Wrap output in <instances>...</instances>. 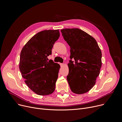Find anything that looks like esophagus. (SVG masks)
Here are the masks:
<instances>
[{"instance_id":"1","label":"esophagus","mask_w":122,"mask_h":122,"mask_svg":"<svg viewBox=\"0 0 122 122\" xmlns=\"http://www.w3.org/2000/svg\"><path fill=\"white\" fill-rule=\"evenodd\" d=\"M59 64H60V65L61 66H62L64 65V64H63V63H60Z\"/></svg>"}]
</instances>
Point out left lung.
Here are the masks:
<instances>
[{"label":"left lung","mask_w":122,"mask_h":122,"mask_svg":"<svg viewBox=\"0 0 122 122\" xmlns=\"http://www.w3.org/2000/svg\"><path fill=\"white\" fill-rule=\"evenodd\" d=\"M61 32L71 48V60L68 64L66 77L68 84L73 93H85L92 88L99 76L102 65L101 50L96 40L82 30L65 28Z\"/></svg>","instance_id":"obj_1"}]
</instances>
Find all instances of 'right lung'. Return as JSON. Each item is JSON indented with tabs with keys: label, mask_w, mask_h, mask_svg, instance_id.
<instances>
[{
	"label": "right lung",
	"mask_w": 122,
	"mask_h": 122,
	"mask_svg": "<svg viewBox=\"0 0 122 122\" xmlns=\"http://www.w3.org/2000/svg\"><path fill=\"white\" fill-rule=\"evenodd\" d=\"M59 29L41 31L23 48L19 69L28 87L37 95H48L56 88L60 65L47 57L60 37Z\"/></svg>",
	"instance_id": "add662e5"
}]
</instances>
